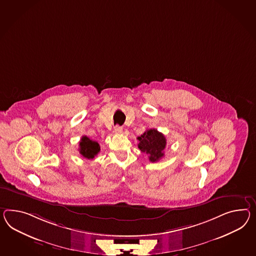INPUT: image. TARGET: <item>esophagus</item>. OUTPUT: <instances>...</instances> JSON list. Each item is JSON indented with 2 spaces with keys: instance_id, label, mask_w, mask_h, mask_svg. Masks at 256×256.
<instances>
[{
  "instance_id": "obj_1",
  "label": "esophagus",
  "mask_w": 256,
  "mask_h": 256,
  "mask_svg": "<svg viewBox=\"0 0 256 256\" xmlns=\"http://www.w3.org/2000/svg\"><path fill=\"white\" fill-rule=\"evenodd\" d=\"M114 132L117 134H122V126H118V125H116L115 128H114Z\"/></svg>"
}]
</instances>
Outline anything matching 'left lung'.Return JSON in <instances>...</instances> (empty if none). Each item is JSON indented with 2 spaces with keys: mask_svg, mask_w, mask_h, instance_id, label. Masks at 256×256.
<instances>
[{
  "mask_svg": "<svg viewBox=\"0 0 256 256\" xmlns=\"http://www.w3.org/2000/svg\"><path fill=\"white\" fill-rule=\"evenodd\" d=\"M138 148L148 155L151 162H156L164 156L166 138L157 129H148L138 138Z\"/></svg>",
  "mask_w": 256,
  "mask_h": 256,
  "instance_id": "left-lung-1",
  "label": "left lung"
}]
</instances>
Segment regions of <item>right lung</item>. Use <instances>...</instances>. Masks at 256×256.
Wrapping results in <instances>:
<instances>
[{
  "label": "right lung",
  "instance_id": "right-lung-1",
  "mask_svg": "<svg viewBox=\"0 0 256 256\" xmlns=\"http://www.w3.org/2000/svg\"><path fill=\"white\" fill-rule=\"evenodd\" d=\"M79 151L80 155H82L86 158L92 160L96 156L100 151V146L98 142L92 141L86 136L80 138L79 144Z\"/></svg>",
  "mask_w": 256,
  "mask_h": 256
}]
</instances>
